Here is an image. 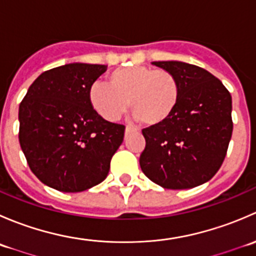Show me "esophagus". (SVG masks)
I'll list each match as a JSON object with an SVG mask.
<instances>
[{
	"label": "esophagus",
	"mask_w": 256,
	"mask_h": 256,
	"mask_svg": "<svg viewBox=\"0 0 256 256\" xmlns=\"http://www.w3.org/2000/svg\"><path fill=\"white\" fill-rule=\"evenodd\" d=\"M134 131H138V128H134V126H131V125H128L125 128V135H128V134L134 132Z\"/></svg>",
	"instance_id": "obj_1"
}]
</instances>
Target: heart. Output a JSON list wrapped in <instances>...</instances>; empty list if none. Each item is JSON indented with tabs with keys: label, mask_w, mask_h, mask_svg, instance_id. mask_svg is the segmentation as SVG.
<instances>
[{
	"label": "heart",
	"mask_w": 256,
	"mask_h": 256,
	"mask_svg": "<svg viewBox=\"0 0 256 256\" xmlns=\"http://www.w3.org/2000/svg\"><path fill=\"white\" fill-rule=\"evenodd\" d=\"M108 82H95L89 88V102L102 118L115 121L128 110L144 125L158 126L168 120L180 102V85L164 69L135 66L109 73Z\"/></svg>",
	"instance_id": "1"
}]
</instances>
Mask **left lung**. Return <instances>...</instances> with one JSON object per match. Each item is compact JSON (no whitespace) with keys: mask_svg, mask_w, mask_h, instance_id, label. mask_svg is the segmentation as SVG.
<instances>
[{"mask_svg":"<svg viewBox=\"0 0 256 256\" xmlns=\"http://www.w3.org/2000/svg\"><path fill=\"white\" fill-rule=\"evenodd\" d=\"M152 64L176 76L180 98L168 120L142 130L141 170L167 190L197 187L208 182L226 158L233 132L230 92L200 66L177 60Z\"/></svg>","mask_w":256,"mask_h":256,"instance_id":"1","label":"left lung"}]
</instances>
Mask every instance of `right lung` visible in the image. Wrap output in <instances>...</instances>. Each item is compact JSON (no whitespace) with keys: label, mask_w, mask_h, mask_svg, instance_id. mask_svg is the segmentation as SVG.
Here are the masks:
<instances>
[{"label":"right lung","mask_w":256,"mask_h":256,"mask_svg":"<svg viewBox=\"0 0 256 256\" xmlns=\"http://www.w3.org/2000/svg\"><path fill=\"white\" fill-rule=\"evenodd\" d=\"M106 66L70 63L40 74L20 105V148L30 171L60 192L99 184L124 141L125 126L106 121L89 102V88Z\"/></svg>","instance_id":"add662e5"}]
</instances>
